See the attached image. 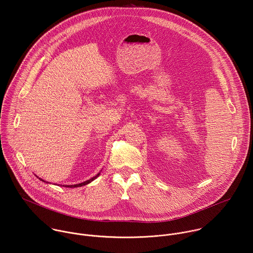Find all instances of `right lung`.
<instances>
[{"mask_svg": "<svg viewBox=\"0 0 253 253\" xmlns=\"http://www.w3.org/2000/svg\"><path fill=\"white\" fill-rule=\"evenodd\" d=\"M100 175V173H98L96 176H94L93 178H91V179H89V180H87V181H85V182H83V183H79V184H75V185H67V186H65V187H70V188H74V187H81V186H84V185H86V184H88V183H90V182H92L94 179H96L98 176ZM40 180H42V181H44L43 179H41V178H39ZM44 182H46V181H44Z\"/></svg>", "mask_w": 253, "mask_h": 253, "instance_id": "obj_1", "label": "right lung"}]
</instances>
